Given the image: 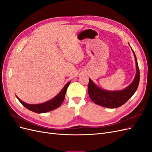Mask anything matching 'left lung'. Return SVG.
I'll list each match as a JSON object with an SVG mask.
<instances>
[{
    "label": "left lung",
    "mask_w": 152,
    "mask_h": 152,
    "mask_svg": "<svg viewBox=\"0 0 152 152\" xmlns=\"http://www.w3.org/2000/svg\"><path fill=\"white\" fill-rule=\"evenodd\" d=\"M131 49L135 58L136 73L134 80L125 89L120 91H107L97 86L93 80L89 79L88 84L89 96L96 104L108 108L120 107L126 103L135 93L140 82V70L135 53L132 48Z\"/></svg>",
    "instance_id": "left-lung-1"
}]
</instances>
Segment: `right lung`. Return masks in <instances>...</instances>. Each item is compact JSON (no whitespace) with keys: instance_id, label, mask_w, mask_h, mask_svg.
I'll use <instances>...</instances> for the list:
<instances>
[{"instance_id":"right-lung-1","label":"right lung","mask_w":152,"mask_h":152,"mask_svg":"<svg viewBox=\"0 0 152 152\" xmlns=\"http://www.w3.org/2000/svg\"><path fill=\"white\" fill-rule=\"evenodd\" d=\"M70 81L68 82V83L66 84V85L63 87V88L61 89V91L55 96L53 99H50L48 102L42 103L40 104H28L24 102H23L17 96L16 98L19 100V102L24 106L25 108L28 109L30 111H32L37 113H46L52 110L58 108L61 106L63 102L65 99V94L66 92V89L68 88V86L70 84Z\"/></svg>"}]
</instances>
